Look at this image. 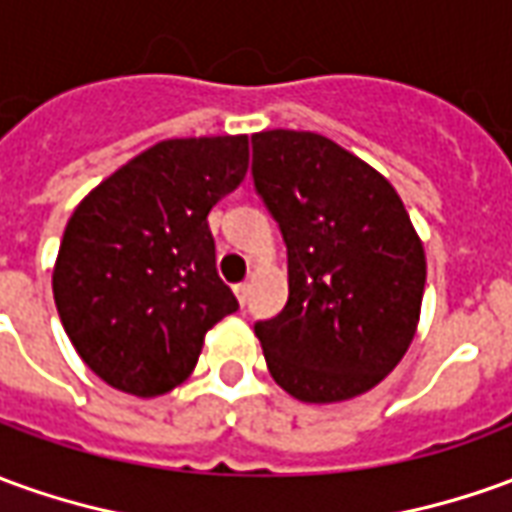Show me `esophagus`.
Listing matches in <instances>:
<instances>
[{
	"label": "esophagus",
	"mask_w": 512,
	"mask_h": 512,
	"mask_svg": "<svg viewBox=\"0 0 512 512\" xmlns=\"http://www.w3.org/2000/svg\"><path fill=\"white\" fill-rule=\"evenodd\" d=\"M234 292H236V298H239V303H245V301H248L250 284H248V281H242V284H236V287H234Z\"/></svg>",
	"instance_id": "1"
}]
</instances>
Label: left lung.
I'll use <instances>...</instances> for the list:
<instances>
[{
    "mask_svg": "<svg viewBox=\"0 0 512 512\" xmlns=\"http://www.w3.org/2000/svg\"><path fill=\"white\" fill-rule=\"evenodd\" d=\"M253 183L287 245L290 298L256 323L292 398L368 393L407 354L426 284L424 242L382 172L312 130L253 133Z\"/></svg>",
    "mask_w": 512,
    "mask_h": 512,
    "instance_id": "obj_1",
    "label": "left lung"
}]
</instances>
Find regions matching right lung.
I'll use <instances>...</instances> for the list:
<instances>
[{"instance_id": "add662e5", "label": "right lung", "mask_w": 512, "mask_h": 512, "mask_svg": "<svg viewBox=\"0 0 512 512\" xmlns=\"http://www.w3.org/2000/svg\"><path fill=\"white\" fill-rule=\"evenodd\" d=\"M248 136L167 139L94 186L66 222L52 295L74 351L122 393L189 379L206 331L239 309L209 211L248 172Z\"/></svg>"}]
</instances>
